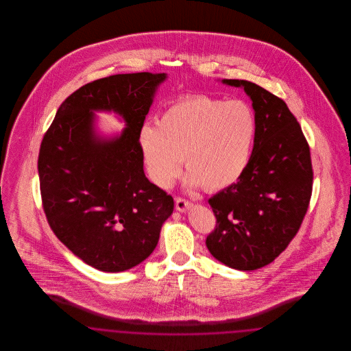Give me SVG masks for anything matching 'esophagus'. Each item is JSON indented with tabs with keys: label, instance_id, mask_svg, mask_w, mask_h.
Wrapping results in <instances>:
<instances>
[{
	"label": "esophagus",
	"instance_id": "34e87169",
	"mask_svg": "<svg viewBox=\"0 0 351 351\" xmlns=\"http://www.w3.org/2000/svg\"><path fill=\"white\" fill-rule=\"evenodd\" d=\"M175 205H176V209L179 212H186L191 206V202L188 200H185L183 197H176L175 199Z\"/></svg>",
	"mask_w": 351,
	"mask_h": 351
}]
</instances>
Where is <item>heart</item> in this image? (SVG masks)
Here are the masks:
<instances>
[{
	"label": "heart",
	"instance_id": "obj_1",
	"mask_svg": "<svg viewBox=\"0 0 351 351\" xmlns=\"http://www.w3.org/2000/svg\"><path fill=\"white\" fill-rule=\"evenodd\" d=\"M258 134V117L247 101L208 95L171 102L156 126L145 125L139 149L151 180L169 188L182 172L188 183L219 191L237 183L249 167Z\"/></svg>",
	"mask_w": 351,
	"mask_h": 351
}]
</instances>
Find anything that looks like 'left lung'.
<instances>
[{
  "label": "left lung",
  "mask_w": 351,
  "mask_h": 351,
  "mask_svg": "<svg viewBox=\"0 0 351 351\" xmlns=\"http://www.w3.org/2000/svg\"><path fill=\"white\" fill-rule=\"evenodd\" d=\"M223 83L245 89L258 134L243 176L209 199L217 221L205 243L223 265L251 271L278 258L300 229L313 186L311 150L282 99L246 80Z\"/></svg>",
  "instance_id": "8db88e82"
}]
</instances>
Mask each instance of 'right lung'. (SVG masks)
<instances>
[{
    "instance_id": "1",
    "label": "right lung",
    "mask_w": 351,
    "mask_h": 351,
    "mask_svg": "<svg viewBox=\"0 0 351 351\" xmlns=\"http://www.w3.org/2000/svg\"><path fill=\"white\" fill-rule=\"evenodd\" d=\"M165 73L113 75L62 102L40 143L38 173L53 234L86 265L119 272L158 245L173 199L143 172L138 135ZM93 110H113L128 128L113 140L93 130Z\"/></svg>"
}]
</instances>
